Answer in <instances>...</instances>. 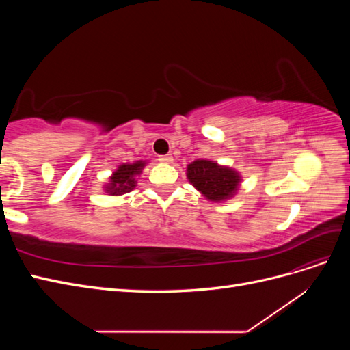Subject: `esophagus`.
Returning <instances> with one entry per match:
<instances>
[{"label":"esophagus","mask_w":350,"mask_h":350,"mask_svg":"<svg viewBox=\"0 0 350 350\" xmlns=\"http://www.w3.org/2000/svg\"><path fill=\"white\" fill-rule=\"evenodd\" d=\"M174 161L171 154H163V156H159V162L162 163H171Z\"/></svg>","instance_id":"esophagus-1"}]
</instances>
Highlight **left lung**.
Masks as SVG:
<instances>
[{"instance_id":"obj_1","label":"left lung","mask_w":350,"mask_h":350,"mask_svg":"<svg viewBox=\"0 0 350 350\" xmlns=\"http://www.w3.org/2000/svg\"><path fill=\"white\" fill-rule=\"evenodd\" d=\"M187 176L189 183L210 201H224L232 197L241 181L238 172L211 161H196L188 165Z\"/></svg>"}]
</instances>
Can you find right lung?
<instances>
[{"mask_svg":"<svg viewBox=\"0 0 350 350\" xmlns=\"http://www.w3.org/2000/svg\"><path fill=\"white\" fill-rule=\"evenodd\" d=\"M143 166H144V162L121 165L111 176V183L107 187V191L111 196H121L125 193H130L135 187L134 176L142 172Z\"/></svg>","mask_w":350,"mask_h":350,"instance_id":"obj_1","label":"right lung"}]
</instances>
